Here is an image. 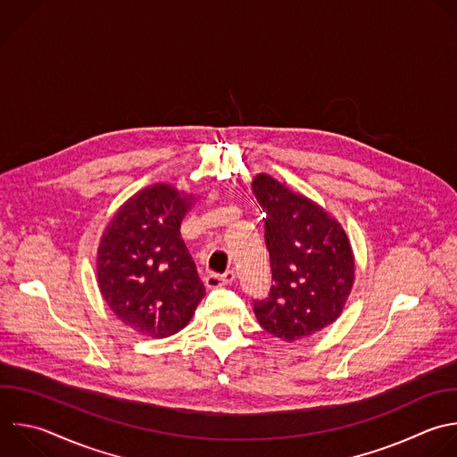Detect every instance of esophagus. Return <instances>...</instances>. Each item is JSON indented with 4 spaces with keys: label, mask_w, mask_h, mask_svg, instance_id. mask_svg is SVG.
Masks as SVG:
<instances>
[{
    "label": "esophagus",
    "mask_w": 457,
    "mask_h": 457,
    "mask_svg": "<svg viewBox=\"0 0 457 457\" xmlns=\"http://www.w3.org/2000/svg\"><path fill=\"white\" fill-rule=\"evenodd\" d=\"M235 279V272L233 270H226L224 274H215V272H210L204 276V283L206 287L210 288H215V287H220L224 283H231Z\"/></svg>",
    "instance_id": "34e87169"
}]
</instances>
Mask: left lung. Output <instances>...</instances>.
<instances>
[{
    "label": "left lung",
    "mask_w": 457,
    "mask_h": 457,
    "mask_svg": "<svg viewBox=\"0 0 457 457\" xmlns=\"http://www.w3.org/2000/svg\"><path fill=\"white\" fill-rule=\"evenodd\" d=\"M265 212V245L272 287L254 299L260 327L287 343L332 325L355 279V260L343 226L320 204L294 194L267 174L253 179Z\"/></svg>",
    "instance_id": "1"
}]
</instances>
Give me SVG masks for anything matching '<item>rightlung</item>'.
Returning a JSON list of instances; mask_svg holds the SVG:
<instances>
[{
	"instance_id": "1",
	"label": "right lung",
	"mask_w": 457,
	"mask_h": 457,
	"mask_svg": "<svg viewBox=\"0 0 457 457\" xmlns=\"http://www.w3.org/2000/svg\"><path fill=\"white\" fill-rule=\"evenodd\" d=\"M194 197L172 185L146 187L107 224L96 256L100 292L114 316L141 336L183 330L204 295L181 222Z\"/></svg>"
}]
</instances>
